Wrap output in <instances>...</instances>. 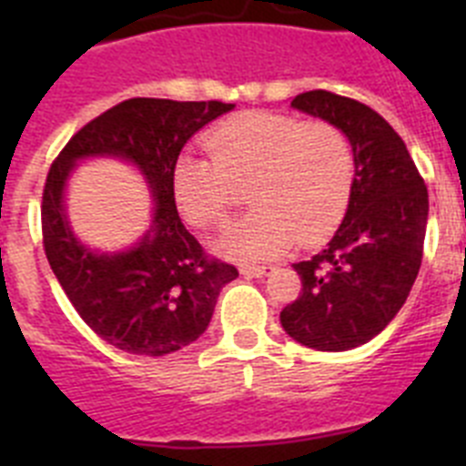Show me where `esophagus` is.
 I'll return each instance as SVG.
<instances>
[{
    "mask_svg": "<svg viewBox=\"0 0 466 466\" xmlns=\"http://www.w3.org/2000/svg\"><path fill=\"white\" fill-rule=\"evenodd\" d=\"M273 270V266H242L240 273L247 275V278H263V275H270Z\"/></svg>",
    "mask_w": 466,
    "mask_h": 466,
    "instance_id": "obj_1",
    "label": "esophagus"
}]
</instances>
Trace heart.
Here are the masks:
<instances>
[{"instance_id": "b5f03b06", "label": "heart", "mask_w": 466, "mask_h": 466, "mask_svg": "<svg viewBox=\"0 0 466 466\" xmlns=\"http://www.w3.org/2000/svg\"><path fill=\"white\" fill-rule=\"evenodd\" d=\"M209 158L182 154L170 175L177 209L193 226H221L247 188L254 212L228 226L217 242L224 257L266 261L294 242L327 240L348 209L355 151L329 121H299L275 111H242L203 137Z\"/></svg>"}]
</instances>
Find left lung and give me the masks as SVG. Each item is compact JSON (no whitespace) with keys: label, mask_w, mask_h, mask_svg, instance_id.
<instances>
[{"label":"left lung","mask_w":466,"mask_h":466,"mask_svg":"<svg viewBox=\"0 0 466 466\" xmlns=\"http://www.w3.org/2000/svg\"><path fill=\"white\" fill-rule=\"evenodd\" d=\"M291 106L348 135L355 184L327 249L294 263L303 289L279 322L296 343L343 352L376 339L409 299L422 263L430 196L403 139L371 106L329 90L296 95Z\"/></svg>","instance_id":"8db88e82"}]
</instances>
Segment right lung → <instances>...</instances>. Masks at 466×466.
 Returning <instances> with one entry per match:
<instances>
[{
  "instance_id": "obj_1",
  "label": "right lung",
  "mask_w": 466,
  "mask_h": 466,
  "mask_svg": "<svg viewBox=\"0 0 466 466\" xmlns=\"http://www.w3.org/2000/svg\"><path fill=\"white\" fill-rule=\"evenodd\" d=\"M233 109L219 100L133 97L86 123L53 160L41 200L44 252L74 310L102 340L130 355L163 357L200 339L238 268L205 254L179 219L170 175L184 144ZM133 162L157 205L152 228L126 253H95L73 236L64 188L84 157Z\"/></svg>"
}]
</instances>
